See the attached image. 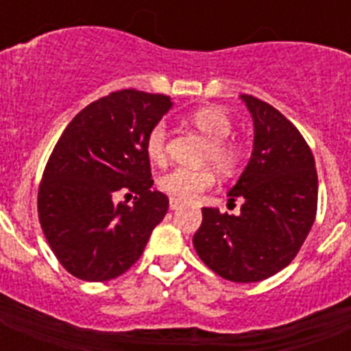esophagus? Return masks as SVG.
Segmentation results:
<instances>
[{
    "instance_id": "esophagus-1",
    "label": "esophagus",
    "mask_w": 351,
    "mask_h": 351,
    "mask_svg": "<svg viewBox=\"0 0 351 351\" xmlns=\"http://www.w3.org/2000/svg\"><path fill=\"white\" fill-rule=\"evenodd\" d=\"M182 206H184V204H182L180 200H176V198H171V200H169V208L173 209V211H176V209H180Z\"/></svg>"
}]
</instances>
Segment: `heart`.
I'll return each mask as SVG.
<instances>
[{"label":"heart","mask_w":351,"mask_h":351,"mask_svg":"<svg viewBox=\"0 0 351 351\" xmlns=\"http://www.w3.org/2000/svg\"><path fill=\"white\" fill-rule=\"evenodd\" d=\"M189 121L209 140L206 149V160L220 171L231 173L240 164V149L231 143L230 138L233 123L220 107H200L189 114ZM145 153L154 164H165L167 160V125L165 121H156L145 136ZM215 176L209 169H191L176 167L160 178L158 186L169 197L189 202L213 186Z\"/></svg>","instance_id":"1"}]
</instances>
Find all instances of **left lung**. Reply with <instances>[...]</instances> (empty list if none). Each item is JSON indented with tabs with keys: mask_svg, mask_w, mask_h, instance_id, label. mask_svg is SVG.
I'll return each instance as SVG.
<instances>
[{
	"mask_svg": "<svg viewBox=\"0 0 351 351\" xmlns=\"http://www.w3.org/2000/svg\"><path fill=\"white\" fill-rule=\"evenodd\" d=\"M253 118V153L228 193L240 215L202 208L193 237L209 269L233 282H258L288 266L317 215V169L299 129L266 101L242 95Z\"/></svg>",
	"mask_w": 351,
	"mask_h": 351,
	"instance_id": "8db88e82",
	"label": "left lung"
}]
</instances>
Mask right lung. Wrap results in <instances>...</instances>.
<instances>
[{
	"label": "right lung",
	"mask_w": 351,
	"mask_h": 351,
	"mask_svg": "<svg viewBox=\"0 0 351 351\" xmlns=\"http://www.w3.org/2000/svg\"><path fill=\"white\" fill-rule=\"evenodd\" d=\"M173 107L169 96L123 89L73 118L47 162L38 215L47 242L71 275L87 282L120 277L143 253L169 208L151 189L149 129ZM118 191L136 192L132 206Z\"/></svg>",
	"instance_id": "right-lung-1"
}]
</instances>
